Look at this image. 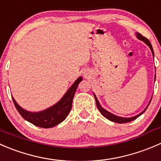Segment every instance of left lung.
Listing matches in <instances>:
<instances>
[{
	"label": "left lung",
	"instance_id": "obj_1",
	"mask_svg": "<svg viewBox=\"0 0 161 161\" xmlns=\"http://www.w3.org/2000/svg\"><path fill=\"white\" fill-rule=\"evenodd\" d=\"M135 35H136V37L138 38V40H140V41H143V42L145 43V44H146V45L149 46V47L150 48L151 52H152V54H153V56L154 58V52H153V47H152V44H151V43L149 42V40L147 39V38H146L145 36H142L141 34H140L139 33H135ZM156 72V70H155ZM156 80V74H155V77H154V81ZM94 96H95V102H96V106H97V108H98V109L99 110V112L101 113L102 115L104 117H106V119H108V120H109L110 121H113V122H116V123H119V124H123V123H128V122H131L132 121V120H135L136 118H138L139 116H141L142 114H143V113L145 112V111L146 110V109H147L148 106L149 105V103H150L151 102V99H152V98H150V100H149V104L147 105V106H146V108H145L144 110L142 111V112H141L140 114H138V115L136 116H134V117H119V116H117L115 115V114H112V113L109 112L108 110H106V109H105L103 107V106L100 105L99 102H98V98H97L96 95H95V93H93ZM153 96V95H152Z\"/></svg>",
	"mask_w": 161,
	"mask_h": 161
}]
</instances>
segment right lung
<instances>
[{
	"instance_id": "1",
	"label": "right lung",
	"mask_w": 161,
	"mask_h": 161,
	"mask_svg": "<svg viewBox=\"0 0 161 161\" xmlns=\"http://www.w3.org/2000/svg\"><path fill=\"white\" fill-rule=\"evenodd\" d=\"M82 80V77H79L58 103L39 112H30L26 110L16 103L13 97L12 99L18 112L27 121L40 128H53L55 125L63 122L70 112L73 98L75 95L77 86Z\"/></svg>"
}]
</instances>
